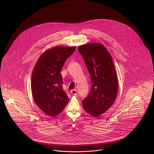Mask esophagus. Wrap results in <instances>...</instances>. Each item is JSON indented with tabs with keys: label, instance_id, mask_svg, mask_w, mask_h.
<instances>
[{
	"label": "esophagus",
	"instance_id": "1",
	"mask_svg": "<svg viewBox=\"0 0 154 154\" xmlns=\"http://www.w3.org/2000/svg\"><path fill=\"white\" fill-rule=\"evenodd\" d=\"M71 93L73 95H76L77 94V90H75V89L72 90H71Z\"/></svg>",
	"mask_w": 154,
	"mask_h": 154
}]
</instances>
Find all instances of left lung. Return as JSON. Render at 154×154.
Listing matches in <instances>:
<instances>
[{"label": "left lung", "mask_w": 154, "mask_h": 154, "mask_svg": "<svg viewBox=\"0 0 154 154\" xmlns=\"http://www.w3.org/2000/svg\"><path fill=\"white\" fill-rule=\"evenodd\" d=\"M91 76V89L82 101L84 110L92 116H99L116 100L118 80L112 57L104 45L99 43L78 47Z\"/></svg>", "instance_id": "1"}]
</instances>
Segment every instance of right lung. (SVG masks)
<instances>
[{"mask_svg":"<svg viewBox=\"0 0 154 154\" xmlns=\"http://www.w3.org/2000/svg\"><path fill=\"white\" fill-rule=\"evenodd\" d=\"M76 47L55 46L39 57L33 70L31 89L34 102L43 112L51 117L60 114L69 102L63 89L60 71L65 60Z\"/></svg>","mask_w":154,"mask_h":154,"instance_id":"add662e5","label":"right lung"}]
</instances>
